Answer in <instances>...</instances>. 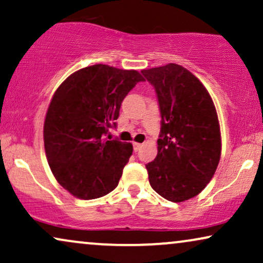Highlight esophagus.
<instances>
[{"mask_svg":"<svg viewBox=\"0 0 263 263\" xmlns=\"http://www.w3.org/2000/svg\"><path fill=\"white\" fill-rule=\"evenodd\" d=\"M142 148V144H141V143H134V149H135V152H138V150L139 149H141Z\"/></svg>","mask_w":263,"mask_h":263,"instance_id":"esophagus-1","label":"esophagus"}]
</instances>
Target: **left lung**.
Masks as SVG:
<instances>
[{"label": "left lung", "instance_id": "obj_1", "mask_svg": "<svg viewBox=\"0 0 263 263\" xmlns=\"http://www.w3.org/2000/svg\"><path fill=\"white\" fill-rule=\"evenodd\" d=\"M155 87L161 113L157 156L145 164L152 187L183 202L197 196L214 176L221 155L215 106L203 84L183 66L143 69Z\"/></svg>", "mask_w": 263, "mask_h": 263}]
</instances>
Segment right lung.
Masks as SVG:
<instances>
[{
  "mask_svg": "<svg viewBox=\"0 0 263 263\" xmlns=\"http://www.w3.org/2000/svg\"><path fill=\"white\" fill-rule=\"evenodd\" d=\"M143 80L135 69L99 64L74 72L55 91L44 121L45 154L56 180L76 197L99 198L118 186L134 146L106 135Z\"/></svg>",
  "mask_w": 263,
  "mask_h": 263,
  "instance_id": "obj_1",
  "label": "right lung"
}]
</instances>
